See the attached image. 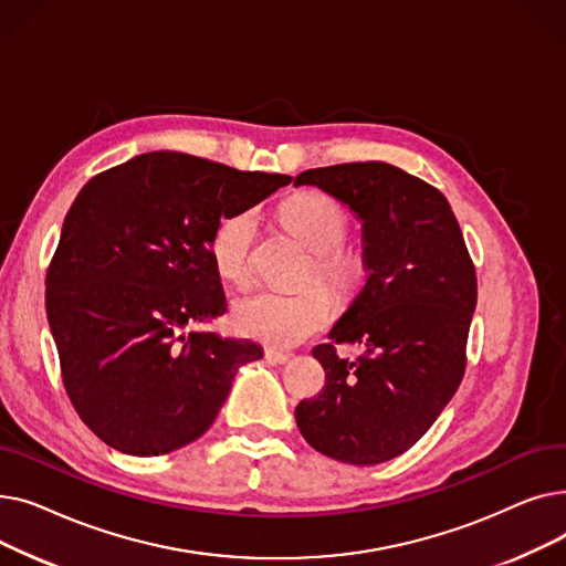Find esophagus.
<instances>
[{
	"mask_svg": "<svg viewBox=\"0 0 566 566\" xmlns=\"http://www.w3.org/2000/svg\"><path fill=\"white\" fill-rule=\"evenodd\" d=\"M265 360H271L275 365H284L291 360V353L284 350H275V348H265Z\"/></svg>",
	"mask_w": 566,
	"mask_h": 566,
	"instance_id": "esophagus-1",
	"label": "esophagus"
}]
</instances>
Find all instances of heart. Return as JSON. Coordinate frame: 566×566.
<instances>
[{
  "label": "heart",
  "instance_id": "obj_1",
  "mask_svg": "<svg viewBox=\"0 0 566 566\" xmlns=\"http://www.w3.org/2000/svg\"><path fill=\"white\" fill-rule=\"evenodd\" d=\"M280 218L312 250L305 280L318 277L342 295L358 293L367 280L365 252L346 241L348 216L344 206L325 192H298L289 197ZM256 241L254 208H238L222 216L211 233V261L222 280L233 286L248 284L252 275V250ZM333 295L321 284L298 291L261 289L235 301L233 328L271 346H295L328 325Z\"/></svg>",
  "mask_w": 566,
  "mask_h": 566
}]
</instances>
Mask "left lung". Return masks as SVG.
Returning <instances> with one entry per match:
<instances>
[{"instance_id":"8db88e82","label":"left lung","mask_w":566,"mask_h":566,"mask_svg":"<svg viewBox=\"0 0 566 566\" xmlns=\"http://www.w3.org/2000/svg\"><path fill=\"white\" fill-rule=\"evenodd\" d=\"M295 186H316L365 222L369 280L312 355L325 371L318 397L295 408L312 448L353 465L390 461L418 442L454 397L478 275L444 195L388 163L307 169ZM339 343L366 350L339 359Z\"/></svg>"}]
</instances>
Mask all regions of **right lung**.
I'll use <instances>...</instances> for the list:
<instances>
[{
  "label": "right lung",
  "mask_w": 566,
  "mask_h": 566,
  "mask_svg": "<svg viewBox=\"0 0 566 566\" xmlns=\"http://www.w3.org/2000/svg\"><path fill=\"white\" fill-rule=\"evenodd\" d=\"M289 184L154 151L80 190L48 265L45 310L66 395L109 448L160 457L197 440L235 369L261 358L250 339L199 331L227 312L211 233Z\"/></svg>",
  "instance_id": "add662e5"
}]
</instances>
